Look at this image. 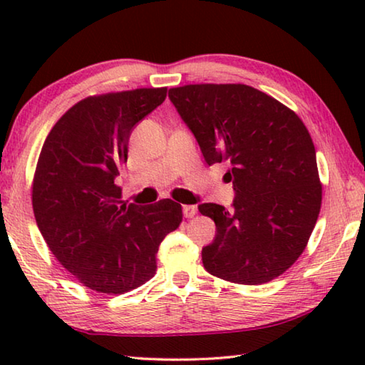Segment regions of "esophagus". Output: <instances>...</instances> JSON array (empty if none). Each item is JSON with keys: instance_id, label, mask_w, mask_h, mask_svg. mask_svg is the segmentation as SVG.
I'll return each instance as SVG.
<instances>
[{"instance_id": "34e87169", "label": "esophagus", "mask_w": 365, "mask_h": 365, "mask_svg": "<svg viewBox=\"0 0 365 365\" xmlns=\"http://www.w3.org/2000/svg\"><path fill=\"white\" fill-rule=\"evenodd\" d=\"M196 211H197V209H196L195 206H183V215H185V217H187V219L195 217Z\"/></svg>"}]
</instances>
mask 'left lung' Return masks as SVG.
Returning a JSON list of instances; mask_svg holds the SVG:
<instances>
[{"label":"left lung","mask_w":365,"mask_h":365,"mask_svg":"<svg viewBox=\"0 0 365 365\" xmlns=\"http://www.w3.org/2000/svg\"><path fill=\"white\" fill-rule=\"evenodd\" d=\"M205 160L227 163L233 207L205 202L215 222L202 248L205 269L219 279L261 285L292 267L316 227L322 205L316 148L302 120L275 98L242 83L169 90Z\"/></svg>","instance_id":"1"}]
</instances>
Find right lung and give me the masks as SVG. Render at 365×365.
I'll use <instances>...</instances> for the list:
<instances>
[{
  "mask_svg": "<svg viewBox=\"0 0 365 365\" xmlns=\"http://www.w3.org/2000/svg\"><path fill=\"white\" fill-rule=\"evenodd\" d=\"M168 88L88 96L54 123L36 164L32 205L54 257L82 285L122 294L156 274V252L182 222L172 200L122 205L114 183L128 138L163 104Z\"/></svg>",
  "mask_w": 365,
  "mask_h": 365,
  "instance_id": "right-lung-1",
  "label": "right lung"
}]
</instances>
